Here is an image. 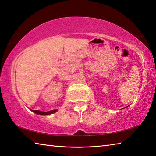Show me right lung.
Segmentation results:
<instances>
[{
  "label": "right lung",
  "mask_w": 156,
  "mask_h": 156,
  "mask_svg": "<svg viewBox=\"0 0 156 156\" xmlns=\"http://www.w3.org/2000/svg\"><path fill=\"white\" fill-rule=\"evenodd\" d=\"M31 111L35 112V114L37 115H49L51 114H53V113L56 112L58 110H50V111H48V112H43V111H40V110H31L30 109Z\"/></svg>",
  "instance_id": "add662e5"
}]
</instances>
